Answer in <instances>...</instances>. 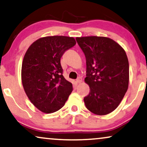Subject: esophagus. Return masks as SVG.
<instances>
[{"instance_id": "obj_1", "label": "esophagus", "mask_w": 147, "mask_h": 147, "mask_svg": "<svg viewBox=\"0 0 147 147\" xmlns=\"http://www.w3.org/2000/svg\"><path fill=\"white\" fill-rule=\"evenodd\" d=\"M82 82V78L81 77H79L77 79V80H76V82H77V83H78V84L81 83Z\"/></svg>"}]
</instances>
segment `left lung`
I'll return each instance as SVG.
<instances>
[{"label": "left lung", "instance_id": "obj_1", "mask_svg": "<svg viewBox=\"0 0 147 147\" xmlns=\"http://www.w3.org/2000/svg\"><path fill=\"white\" fill-rule=\"evenodd\" d=\"M85 54L90 93L84 98L86 107L97 115L114 111L123 99L129 83V63L124 49L106 37H76Z\"/></svg>", "mask_w": 147, "mask_h": 147}]
</instances>
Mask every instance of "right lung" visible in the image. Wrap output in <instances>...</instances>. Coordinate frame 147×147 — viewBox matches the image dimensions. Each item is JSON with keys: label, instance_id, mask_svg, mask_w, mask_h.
I'll return each instance as SVG.
<instances>
[{"label": "right lung", "instance_id": "add662e5", "mask_svg": "<svg viewBox=\"0 0 147 147\" xmlns=\"http://www.w3.org/2000/svg\"><path fill=\"white\" fill-rule=\"evenodd\" d=\"M76 44L74 37L48 36L36 40L24 56L21 80L31 103L44 113L63 107L73 90L64 78L60 59L65 51Z\"/></svg>", "mask_w": 147, "mask_h": 147}]
</instances>
